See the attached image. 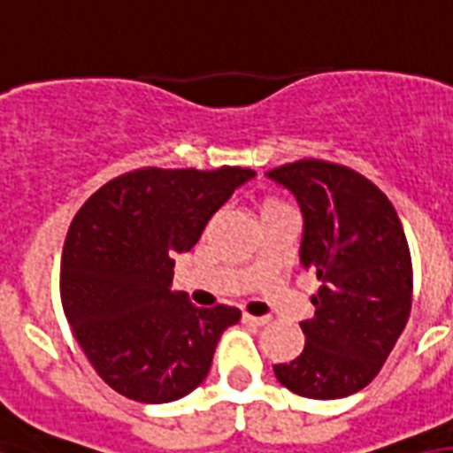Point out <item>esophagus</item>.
<instances>
[{"label": "esophagus", "mask_w": 453, "mask_h": 453, "mask_svg": "<svg viewBox=\"0 0 453 453\" xmlns=\"http://www.w3.org/2000/svg\"><path fill=\"white\" fill-rule=\"evenodd\" d=\"M269 319L266 317H250V314H243V324L248 326H265Z\"/></svg>", "instance_id": "34e87169"}]
</instances>
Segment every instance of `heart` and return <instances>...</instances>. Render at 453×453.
<instances>
[{"label": "heart", "instance_id": "1", "mask_svg": "<svg viewBox=\"0 0 453 453\" xmlns=\"http://www.w3.org/2000/svg\"><path fill=\"white\" fill-rule=\"evenodd\" d=\"M266 205H279V203H276V201H266L265 205H262V208H266Z\"/></svg>", "mask_w": 453, "mask_h": 453}]
</instances>
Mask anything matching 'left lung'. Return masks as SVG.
Listing matches in <instances>:
<instances>
[{
	"instance_id": "left-lung-1",
	"label": "left lung",
	"mask_w": 453,
	"mask_h": 453,
	"mask_svg": "<svg viewBox=\"0 0 453 453\" xmlns=\"http://www.w3.org/2000/svg\"><path fill=\"white\" fill-rule=\"evenodd\" d=\"M303 212L300 265L317 274L314 319L300 324L304 349L276 364L283 388L340 399L378 376L411 311V255L388 196L359 172L297 160L266 172Z\"/></svg>"
}]
</instances>
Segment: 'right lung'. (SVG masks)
Wrapping results in <instances>:
<instances>
[{
  "instance_id": "right-lung-1",
  "label": "right lung",
  "mask_w": 453,
  "mask_h": 453,
  "mask_svg": "<svg viewBox=\"0 0 453 453\" xmlns=\"http://www.w3.org/2000/svg\"><path fill=\"white\" fill-rule=\"evenodd\" d=\"M255 172L143 167L108 181L70 224L61 303L94 371L122 397L165 404L205 380L236 307L201 310L170 290L174 255Z\"/></svg>"
}]
</instances>
